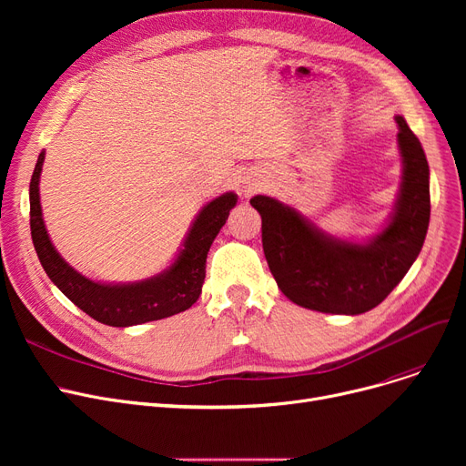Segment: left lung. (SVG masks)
Listing matches in <instances>:
<instances>
[{"mask_svg":"<svg viewBox=\"0 0 466 466\" xmlns=\"http://www.w3.org/2000/svg\"><path fill=\"white\" fill-rule=\"evenodd\" d=\"M395 120L402 177L393 213L378 234L360 241L338 238L272 196L251 198L262 217L264 257L290 302L321 313L370 311L418 258L431 218L429 162L404 116Z\"/></svg>","mask_w":466,"mask_h":466,"instance_id":"left-lung-1","label":"left lung"}]
</instances>
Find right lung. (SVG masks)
<instances>
[{
  "label": "right lung",
  "instance_id": "1",
  "mask_svg": "<svg viewBox=\"0 0 466 466\" xmlns=\"http://www.w3.org/2000/svg\"><path fill=\"white\" fill-rule=\"evenodd\" d=\"M43 162L45 151L39 153L30 181L32 239L43 270L73 304L104 325L134 327L181 313L200 299L208 251L218 230L225 227L230 209L238 202V194H220L198 211L179 253L166 270L134 283H104L77 272L53 246L39 198Z\"/></svg>",
  "mask_w": 466,
  "mask_h": 466
}]
</instances>
